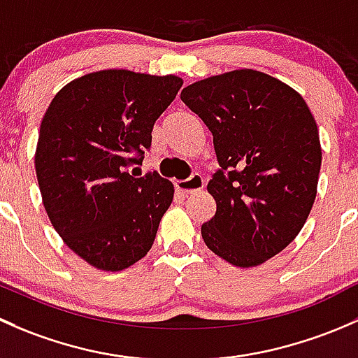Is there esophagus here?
<instances>
[{
	"instance_id": "34e87169",
	"label": "esophagus",
	"mask_w": 358,
	"mask_h": 358,
	"mask_svg": "<svg viewBox=\"0 0 358 358\" xmlns=\"http://www.w3.org/2000/svg\"><path fill=\"white\" fill-rule=\"evenodd\" d=\"M205 186V180L200 174H193L191 178L182 179V180H176V189L180 191L182 194H193L196 191H201Z\"/></svg>"
}]
</instances>
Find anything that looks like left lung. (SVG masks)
<instances>
[{"label": "left lung", "instance_id": "1", "mask_svg": "<svg viewBox=\"0 0 358 358\" xmlns=\"http://www.w3.org/2000/svg\"><path fill=\"white\" fill-rule=\"evenodd\" d=\"M184 105L213 136L220 169L208 193L217 212L201 226L205 245L236 267H255L286 248L317 194L322 150L305 99L252 69L184 87Z\"/></svg>", "mask_w": 358, "mask_h": 358}]
</instances>
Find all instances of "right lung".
<instances>
[{"label": "right lung", "mask_w": 358, "mask_h": 358, "mask_svg": "<svg viewBox=\"0 0 358 358\" xmlns=\"http://www.w3.org/2000/svg\"><path fill=\"white\" fill-rule=\"evenodd\" d=\"M180 86L176 76L99 70L62 87L44 113L34 158L44 208L93 267L124 271L152 248L174 186L129 167L141 165Z\"/></svg>", "instance_id": "add662e5"}]
</instances>
